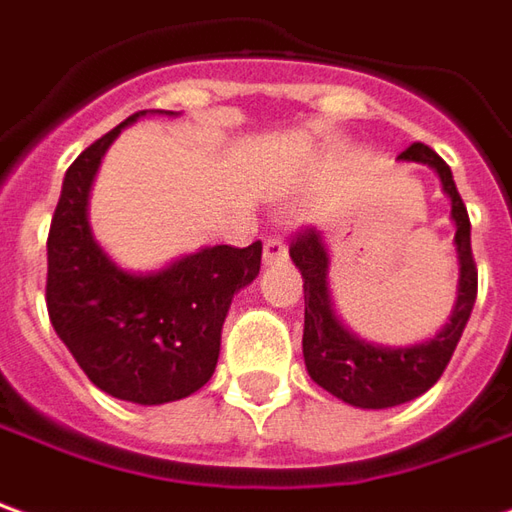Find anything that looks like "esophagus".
Wrapping results in <instances>:
<instances>
[{
    "label": "esophagus",
    "instance_id": "34e87169",
    "mask_svg": "<svg viewBox=\"0 0 512 512\" xmlns=\"http://www.w3.org/2000/svg\"><path fill=\"white\" fill-rule=\"evenodd\" d=\"M288 260V246L282 238H266V246H263V263L266 266H280Z\"/></svg>",
    "mask_w": 512,
    "mask_h": 512
}]
</instances>
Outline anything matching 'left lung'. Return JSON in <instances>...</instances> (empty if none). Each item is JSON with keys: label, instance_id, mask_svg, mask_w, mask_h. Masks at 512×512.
Returning a JSON list of instances; mask_svg holds the SVG:
<instances>
[{"label": "left lung", "instance_id": "1", "mask_svg": "<svg viewBox=\"0 0 512 512\" xmlns=\"http://www.w3.org/2000/svg\"><path fill=\"white\" fill-rule=\"evenodd\" d=\"M399 163L430 166L441 180L443 194L452 205L457 252V296L452 316L432 338L407 346H388L360 338L335 313L330 291V249L324 235L305 230L291 244L293 266L305 280V335L302 355L310 380L341 402L360 410H385L405 405L421 393H427L441 380L443 368L455 355V346L466 330L468 316L477 299V266L471 257V221L466 205L457 194L452 169L430 146H407Z\"/></svg>", "mask_w": 512, "mask_h": 512}]
</instances>
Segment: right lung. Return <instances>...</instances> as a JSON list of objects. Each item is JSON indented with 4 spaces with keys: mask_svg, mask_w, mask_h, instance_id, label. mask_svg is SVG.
Listing matches in <instances>:
<instances>
[{
    "mask_svg": "<svg viewBox=\"0 0 512 512\" xmlns=\"http://www.w3.org/2000/svg\"><path fill=\"white\" fill-rule=\"evenodd\" d=\"M141 110L82 152L63 177L46 241V310L57 338L99 391L132 405H166L205 385L221 352L232 296L260 274L263 246H202L155 271H127L88 221L96 171Z\"/></svg>",
    "mask_w": 512,
    "mask_h": 512,
    "instance_id": "1",
    "label": "right lung"
}]
</instances>
